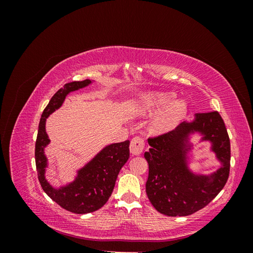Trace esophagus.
<instances>
[{"mask_svg": "<svg viewBox=\"0 0 253 253\" xmlns=\"http://www.w3.org/2000/svg\"><path fill=\"white\" fill-rule=\"evenodd\" d=\"M144 149V141L141 137H134L129 144V150L133 155H140Z\"/></svg>", "mask_w": 253, "mask_h": 253, "instance_id": "esophagus-1", "label": "esophagus"}]
</instances>
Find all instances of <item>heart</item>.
Returning a JSON list of instances; mask_svg holds the SVG:
<instances>
[{"label": "heart", "mask_w": 253, "mask_h": 253, "mask_svg": "<svg viewBox=\"0 0 253 253\" xmlns=\"http://www.w3.org/2000/svg\"><path fill=\"white\" fill-rule=\"evenodd\" d=\"M137 112L141 115L157 113L151 121L150 132L162 134L168 132L185 118L188 104L183 100H176V95L170 91H149L137 99Z\"/></svg>", "instance_id": "obj_1"}]
</instances>
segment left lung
I'll use <instances>...</instances> for the list:
<instances>
[{"label":"left lung","instance_id":"8db88e82","mask_svg":"<svg viewBox=\"0 0 253 253\" xmlns=\"http://www.w3.org/2000/svg\"><path fill=\"white\" fill-rule=\"evenodd\" d=\"M194 135L198 143L208 142L210 150L220 164L210 174L190 168ZM144 153L149 164L145 191L154 208L168 216H187L203 209L226 185L230 170V140L217 112L196 114L193 120L183 121L174 131L148 140Z\"/></svg>","mask_w":253,"mask_h":253}]
</instances>
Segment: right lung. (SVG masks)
<instances>
[{"mask_svg": "<svg viewBox=\"0 0 253 253\" xmlns=\"http://www.w3.org/2000/svg\"><path fill=\"white\" fill-rule=\"evenodd\" d=\"M95 80H83L66 83L52 96L43 111L36 141V166L38 177L44 190L53 202L63 209L76 213L86 214L100 209L113 192L117 176L129 157V141L105 145L97 154L76 170L74 180L58 188L46 179V169L49 167L45 148L50 143L46 133V119L62 106L65 98L73 91L90 85Z\"/></svg>", "mask_w": 253, "mask_h": 253, "instance_id": "right-lung-1", "label": "right lung"}]
</instances>
